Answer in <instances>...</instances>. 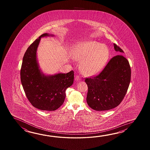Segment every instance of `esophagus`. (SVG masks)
Wrapping results in <instances>:
<instances>
[{
	"label": "esophagus",
	"mask_w": 150,
	"mask_h": 150,
	"mask_svg": "<svg viewBox=\"0 0 150 150\" xmlns=\"http://www.w3.org/2000/svg\"><path fill=\"white\" fill-rule=\"evenodd\" d=\"M75 80L76 81H79L81 80V76H80L79 75H76L75 76Z\"/></svg>",
	"instance_id": "34e87169"
}]
</instances>
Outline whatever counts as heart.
Segmentation results:
<instances>
[{
    "label": "heart",
    "instance_id": "1",
    "mask_svg": "<svg viewBox=\"0 0 150 150\" xmlns=\"http://www.w3.org/2000/svg\"><path fill=\"white\" fill-rule=\"evenodd\" d=\"M108 56L107 47L96 41L86 42L78 45L74 53V57L77 60L85 59L81 64V70L87 74H96L101 70Z\"/></svg>",
    "mask_w": 150,
    "mask_h": 150
}]
</instances>
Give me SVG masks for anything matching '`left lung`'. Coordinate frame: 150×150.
Here are the masks:
<instances>
[{
    "instance_id": "obj_1",
    "label": "left lung",
    "mask_w": 150,
    "mask_h": 150,
    "mask_svg": "<svg viewBox=\"0 0 150 150\" xmlns=\"http://www.w3.org/2000/svg\"><path fill=\"white\" fill-rule=\"evenodd\" d=\"M114 47L115 51L124 52L115 43ZM131 74L126 58L121 54L112 58L98 74L85 79L88 105L97 111L108 110L118 106L127 92Z\"/></svg>"
}]
</instances>
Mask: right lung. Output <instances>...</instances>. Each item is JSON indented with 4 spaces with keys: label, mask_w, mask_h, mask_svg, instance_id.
<instances>
[{
    "label": "right lung",
    "mask_w": 150,
    "mask_h": 150,
    "mask_svg": "<svg viewBox=\"0 0 150 150\" xmlns=\"http://www.w3.org/2000/svg\"><path fill=\"white\" fill-rule=\"evenodd\" d=\"M43 34L29 47L23 57L20 70L21 81L29 101L35 108L54 111L64 103L65 91L74 83V72L46 76L40 72L36 59V50Z\"/></svg>",
    "instance_id": "right-lung-1"
}]
</instances>
